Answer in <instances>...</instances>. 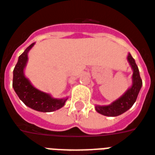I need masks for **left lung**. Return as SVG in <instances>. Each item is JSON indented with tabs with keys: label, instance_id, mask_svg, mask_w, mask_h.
<instances>
[{
	"label": "left lung",
	"instance_id": "obj_1",
	"mask_svg": "<svg viewBox=\"0 0 155 155\" xmlns=\"http://www.w3.org/2000/svg\"><path fill=\"white\" fill-rule=\"evenodd\" d=\"M127 60L133 69L132 75V86L125 91V93L113 101L112 103L107 106H98L95 107V109L98 113L107 116H117L121 115L126 110H128L137 99L138 94L142 87V80L140 76V72L135 59L132 58L131 54H128Z\"/></svg>",
	"mask_w": 155,
	"mask_h": 155
}]
</instances>
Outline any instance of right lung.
<instances>
[{"mask_svg": "<svg viewBox=\"0 0 155 155\" xmlns=\"http://www.w3.org/2000/svg\"><path fill=\"white\" fill-rule=\"evenodd\" d=\"M34 45L35 43L31 44L23 54L20 55L13 71L12 86L19 98L27 107L41 112H51L64 107L68 97L61 99L52 97L48 93L35 88L29 79L25 78L24 69L28 61V53Z\"/></svg>", "mask_w": 155, "mask_h": 155, "instance_id": "right-lung-1", "label": "right lung"}]
</instances>
